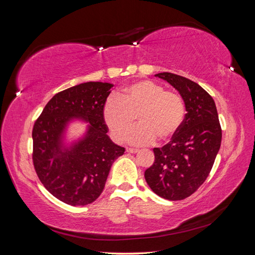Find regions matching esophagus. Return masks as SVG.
<instances>
[{
	"label": "esophagus",
	"mask_w": 255,
	"mask_h": 255,
	"mask_svg": "<svg viewBox=\"0 0 255 255\" xmlns=\"http://www.w3.org/2000/svg\"><path fill=\"white\" fill-rule=\"evenodd\" d=\"M138 151H139V150L132 149V148H127V152H128V153H130V154H135V153H137Z\"/></svg>",
	"instance_id": "34e87169"
}]
</instances>
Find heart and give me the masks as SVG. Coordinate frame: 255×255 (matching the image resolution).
Here are the masks:
<instances>
[{
    "mask_svg": "<svg viewBox=\"0 0 255 255\" xmlns=\"http://www.w3.org/2000/svg\"><path fill=\"white\" fill-rule=\"evenodd\" d=\"M186 114L183 98L165 90L152 81H140L123 89L119 97L111 96L102 109V118L116 141L127 137L135 145H148L158 139L168 141L179 132Z\"/></svg>",
    "mask_w": 255,
    "mask_h": 255,
    "instance_id": "1",
    "label": "heart"
}]
</instances>
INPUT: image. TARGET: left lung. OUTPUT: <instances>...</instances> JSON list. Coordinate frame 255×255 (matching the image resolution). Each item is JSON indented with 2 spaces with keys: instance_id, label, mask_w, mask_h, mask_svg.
Listing matches in <instances>:
<instances>
[{
  "instance_id": "obj_1",
  "label": "left lung",
  "mask_w": 255,
  "mask_h": 255,
  "mask_svg": "<svg viewBox=\"0 0 255 255\" xmlns=\"http://www.w3.org/2000/svg\"><path fill=\"white\" fill-rule=\"evenodd\" d=\"M155 76L180 92L187 113L171 141L153 149L155 160L144 179L157 196L177 201L194 194L210 174L220 149L221 127L213 98L200 85L169 72Z\"/></svg>"
}]
</instances>
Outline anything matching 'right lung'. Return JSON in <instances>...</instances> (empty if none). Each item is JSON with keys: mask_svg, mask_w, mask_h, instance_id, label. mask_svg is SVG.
Instances as JSON below:
<instances>
[{"mask_svg": "<svg viewBox=\"0 0 255 255\" xmlns=\"http://www.w3.org/2000/svg\"><path fill=\"white\" fill-rule=\"evenodd\" d=\"M113 84L87 82L58 92L33 128V164L54 197L72 206L90 204L104 189L114 161L126 149L107 136L102 109ZM72 119L90 123L83 140L62 146L63 130Z\"/></svg>", "mask_w": 255, "mask_h": 255, "instance_id": "1", "label": "right lung"}]
</instances>
